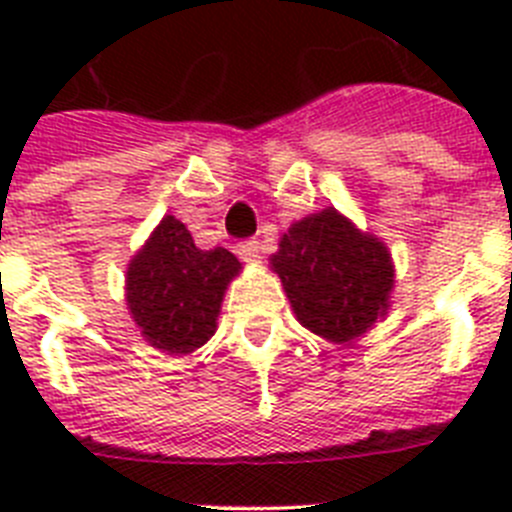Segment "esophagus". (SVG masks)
I'll list each match as a JSON object with an SVG mask.
<instances>
[{
    "instance_id": "esophagus-1",
    "label": "esophagus",
    "mask_w": 512,
    "mask_h": 512,
    "mask_svg": "<svg viewBox=\"0 0 512 512\" xmlns=\"http://www.w3.org/2000/svg\"><path fill=\"white\" fill-rule=\"evenodd\" d=\"M238 256H241L243 261H256L259 259V241H253V238H248V241H241L238 243Z\"/></svg>"
}]
</instances>
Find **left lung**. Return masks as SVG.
<instances>
[{"label": "left lung", "instance_id": "1", "mask_svg": "<svg viewBox=\"0 0 512 512\" xmlns=\"http://www.w3.org/2000/svg\"><path fill=\"white\" fill-rule=\"evenodd\" d=\"M269 261L297 320L325 341H354L390 310V251L336 207L292 225Z\"/></svg>", "mask_w": 512, "mask_h": 512}]
</instances>
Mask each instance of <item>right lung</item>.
Listing matches in <instances>:
<instances>
[{
  "label": "right lung",
  "instance_id": "add662e5",
  "mask_svg": "<svg viewBox=\"0 0 512 512\" xmlns=\"http://www.w3.org/2000/svg\"><path fill=\"white\" fill-rule=\"evenodd\" d=\"M238 271L241 261L228 248L202 251L182 220L166 215L128 264V310L153 348L192 354L215 333L220 302Z\"/></svg>",
  "mask_w": 512,
  "mask_h": 512
}]
</instances>
